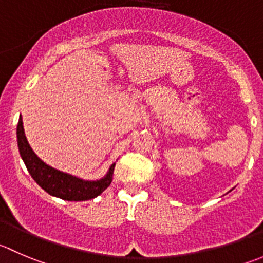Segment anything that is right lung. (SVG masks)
I'll return each mask as SVG.
<instances>
[{
	"label": "right lung",
	"instance_id": "add662e5",
	"mask_svg": "<svg viewBox=\"0 0 263 263\" xmlns=\"http://www.w3.org/2000/svg\"><path fill=\"white\" fill-rule=\"evenodd\" d=\"M17 135V146H19L20 155L24 160L27 170L29 171L33 180L41 186L45 191H47L50 195L58 196L64 200H81L93 199L98 195H100L106 187L111 183L113 180V172L116 164H111L110 170L106 173L104 178L99 181H83L81 178L73 177V176L63 173L60 171H56L51 168L50 165L45 164L34 152L29 146L27 141V137L24 135L23 128V121L19 119L16 128Z\"/></svg>",
	"mask_w": 263,
	"mask_h": 263
}]
</instances>
